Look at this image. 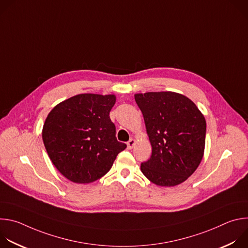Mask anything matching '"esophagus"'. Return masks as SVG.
Instances as JSON below:
<instances>
[{"label":"esophagus","mask_w":248,"mask_h":248,"mask_svg":"<svg viewBox=\"0 0 248 248\" xmlns=\"http://www.w3.org/2000/svg\"><path fill=\"white\" fill-rule=\"evenodd\" d=\"M135 139L134 138H130L128 141H127V143H126V145H127V148L128 149H132L133 147H134V145H135Z\"/></svg>","instance_id":"obj_1"}]
</instances>
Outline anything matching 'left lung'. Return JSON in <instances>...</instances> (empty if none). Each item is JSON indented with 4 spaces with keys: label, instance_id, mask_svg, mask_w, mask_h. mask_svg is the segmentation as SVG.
Masks as SVG:
<instances>
[{
    "label": "left lung",
    "instance_id": "8db88e82",
    "mask_svg": "<svg viewBox=\"0 0 248 248\" xmlns=\"http://www.w3.org/2000/svg\"><path fill=\"white\" fill-rule=\"evenodd\" d=\"M152 146L141 171L153 184L174 186L186 182L198 168L205 148L206 121L186 96L171 91L137 93Z\"/></svg>",
    "mask_w": 248,
    "mask_h": 248
}]
</instances>
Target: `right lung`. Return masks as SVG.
Returning <instances> with one entry per match:
<instances>
[{
  "label": "right lung",
  "mask_w": 248,
  "mask_h": 248,
  "mask_svg": "<svg viewBox=\"0 0 248 248\" xmlns=\"http://www.w3.org/2000/svg\"><path fill=\"white\" fill-rule=\"evenodd\" d=\"M116 96L78 94L52 109L43 125L46 151L70 182L90 184L107 173L126 148L116 137L110 112Z\"/></svg>",
  "instance_id": "obj_1"
}]
</instances>
